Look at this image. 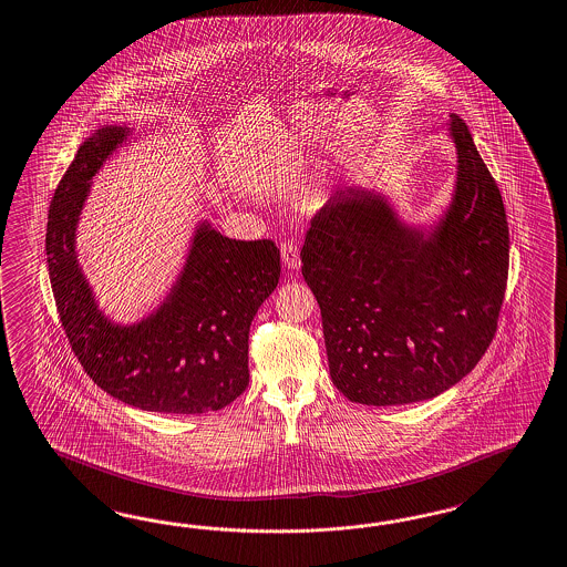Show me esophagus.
I'll return each instance as SVG.
<instances>
[{
  "label": "esophagus",
  "mask_w": 567,
  "mask_h": 567,
  "mask_svg": "<svg viewBox=\"0 0 567 567\" xmlns=\"http://www.w3.org/2000/svg\"><path fill=\"white\" fill-rule=\"evenodd\" d=\"M281 261L288 269H298L300 267V247L296 243H284L281 245Z\"/></svg>",
  "instance_id": "34e87169"
}]
</instances>
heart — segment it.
Listing matches in <instances>:
<instances>
[{"label": "heart", "mask_w": 567, "mask_h": 567, "mask_svg": "<svg viewBox=\"0 0 567 567\" xmlns=\"http://www.w3.org/2000/svg\"><path fill=\"white\" fill-rule=\"evenodd\" d=\"M320 199V189H315L310 193V202H319Z\"/></svg>", "instance_id": "heart-1"}]
</instances>
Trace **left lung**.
<instances>
[{"label":"left lung","instance_id":"obj_1","mask_svg":"<svg viewBox=\"0 0 567 567\" xmlns=\"http://www.w3.org/2000/svg\"><path fill=\"white\" fill-rule=\"evenodd\" d=\"M451 202L409 224L374 189L346 187L302 247L333 384L351 403H417L449 391L494 339L508 281V219L494 176L458 115Z\"/></svg>","mask_w":567,"mask_h":567}]
</instances>
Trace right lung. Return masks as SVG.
<instances>
[{
  "label": "right lung",
  "mask_w": 567,
  "mask_h": 567,
  "mask_svg": "<svg viewBox=\"0 0 567 567\" xmlns=\"http://www.w3.org/2000/svg\"><path fill=\"white\" fill-rule=\"evenodd\" d=\"M133 130L102 125L78 147L47 221V262L59 319L87 377L125 405L195 415L248 386V331L279 281L271 240H234L202 219L173 286L146 317L123 324L96 300L78 261V224L92 178Z\"/></svg>",
  "instance_id": "add662e5"
}]
</instances>
